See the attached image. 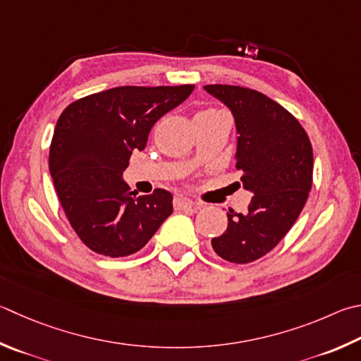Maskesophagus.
<instances>
[{"label":"esophagus","instance_id":"esophagus-1","mask_svg":"<svg viewBox=\"0 0 361 361\" xmlns=\"http://www.w3.org/2000/svg\"><path fill=\"white\" fill-rule=\"evenodd\" d=\"M192 200H189L188 197H183V195H176V197L173 199V207L175 209H178V212H181V209H189L192 208Z\"/></svg>","mask_w":361,"mask_h":361}]
</instances>
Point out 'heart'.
Wrapping results in <instances>:
<instances>
[{
	"label": "heart",
	"mask_w": 361,
	"mask_h": 361,
	"mask_svg": "<svg viewBox=\"0 0 361 361\" xmlns=\"http://www.w3.org/2000/svg\"><path fill=\"white\" fill-rule=\"evenodd\" d=\"M218 114H221V112H219V110H216V109H205V110H202V112H199L197 115L212 116V115H218Z\"/></svg>",
	"instance_id": "1"
}]
</instances>
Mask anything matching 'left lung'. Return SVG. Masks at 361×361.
Listing matches in <instances>:
<instances>
[{"label":"left lung","instance_id":"1","mask_svg":"<svg viewBox=\"0 0 361 361\" xmlns=\"http://www.w3.org/2000/svg\"><path fill=\"white\" fill-rule=\"evenodd\" d=\"M205 90L232 110L238 130L235 167L254 194L245 213L228 209L227 231L212 246L227 262L251 264L286 237L310 197L312 145L297 118L260 91L235 85Z\"/></svg>","mask_w":361,"mask_h":361}]
</instances>
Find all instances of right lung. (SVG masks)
<instances>
[{"mask_svg": "<svg viewBox=\"0 0 361 361\" xmlns=\"http://www.w3.org/2000/svg\"><path fill=\"white\" fill-rule=\"evenodd\" d=\"M192 90L116 87L71 102L58 118L49 169L71 227L91 251L109 257L140 251L172 214V194L135 195L121 173L154 123Z\"/></svg>", "mask_w": 361, "mask_h": 361, "instance_id": "obj_1", "label": "right lung"}]
</instances>
